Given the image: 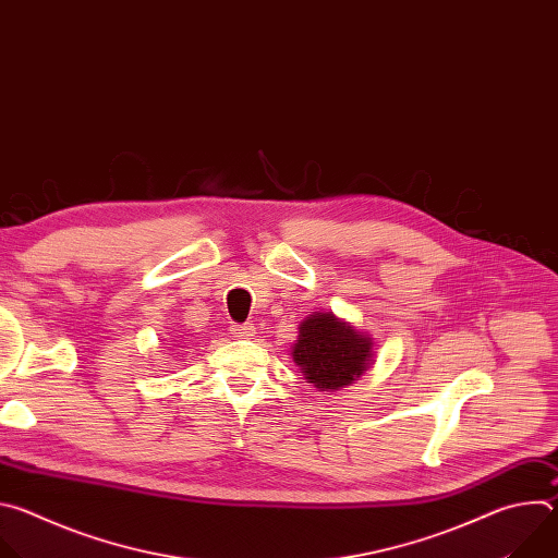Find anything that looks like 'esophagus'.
I'll use <instances>...</instances> for the list:
<instances>
[{
	"mask_svg": "<svg viewBox=\"0 0 558 558\" xmlns=\"http://www.w3.org/2000/svg\"><path fill=\"white\" fill-rule=\"evenodd\" d=\"M231 333H233V338H252L254 336V327L252 325H233Z\"/></svg>",
	"mask_w": 558,
	"mask_h": 558,
	"instance_id": "34e87169",
	"label": "esophagus"
}]
</instances>
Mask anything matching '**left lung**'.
I'll return each mask as SVG.
<instances>
[{"label": "left lung", "mask_w": 558, "mask_h": 558, "mask_svg": "<svg viewBox=\"0 0 558 558\" xmlns=\"http://www.w3.org/2000/svg\"><path fill=\"white\" fill-rule=\"evenodd\" d=\"M375 342L333 311H313L298 327L291 357L315 388L336 392L355 384L373 364Z\"/></svg>", "instance_id": "8db88e82"}]
</instances>
